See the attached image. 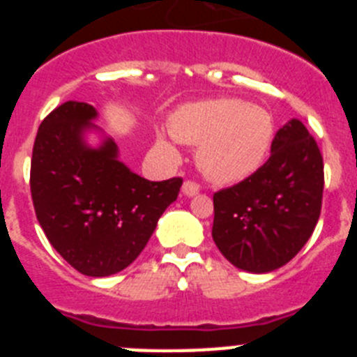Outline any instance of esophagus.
<instances>
[{"instance_id": "1", "label": "esophagus", "mask_w": 357, "mask_h": 357, "mask_svg": "<svg viewBox=\"0 0 357 357\" xmlns=\"http://www.w3.org/2000/svg\"><path fill=\"white\" fill-rule=\"evenodd\" d=\"M198 191H200V184H197L193 181H185L184 185H182V195L184 197H195Z\"/></svg>"}]
</instances>
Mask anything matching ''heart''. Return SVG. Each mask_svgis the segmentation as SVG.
Segmentation results:
<instances>
[{
  "instance_id": "1",
  "label": "heart",
  "mask_w": 357,
  "mask_h": 357,
  "mask_svg": "<svg viewBox=\"0 0 357 357\" xmlns=\"http://www.w3.org/2000/svg\"><path fill=\"white\" fill-rule=\"evenodd\" d=\"M175 139L200 148L198 164L211 181L232 184L259 168L273 137L272 116L245 100L222 98L191 103L175 114ZM160 144H168L159 134Z\"/></svg>"
}]
</instances>
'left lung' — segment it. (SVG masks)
<instances>
[{
    "mask_svg": "<svg viewBox=\"0 0 357 357\" xmlns=\"http://www.w3.org/2000/svg\"><path fill=\"white\" fill-rule=\"evenodd\" d=\"M321 195L320 148L302 121L291 119L279 128L272 155L257 172L214 193V243L239 270H277L313 234Z\"/></svg>",
    "mask_w": 357,
    "mask_h": 357,
    "instance_id": "8db88e82",
    "label": "left lung"
}]
</instances>
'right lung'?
<instances>
[{"label": "right lung", "mask_w": 357, "mask_h": 357, "mask_svg": "<svg viewBox=\"0 0 357 357\" xmlns=\"http://www.w3.org/2000/svg\"><path fill=\"white\" fill-rule=\"evenodd\" d=\"M98 112L66 102L40 123L31 153L30 189L37 220L59 254L84 275L107 277L134 263L159 218L176 200L182 178L151 182L118 159L107 137L85 143Z\"/></svg>", "instance_id": "1"}]
</instances>
